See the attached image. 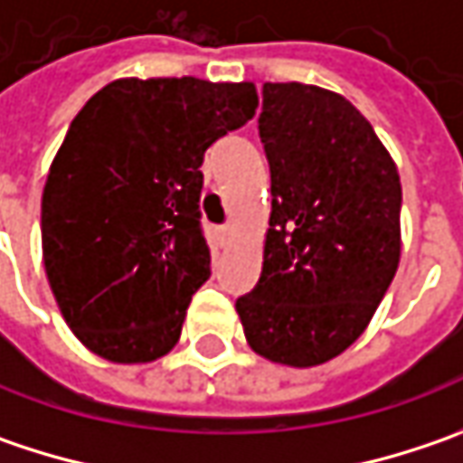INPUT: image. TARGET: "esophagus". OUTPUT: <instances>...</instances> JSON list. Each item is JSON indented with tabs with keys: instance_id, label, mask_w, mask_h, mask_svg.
<instances>
[{
	"instance_id": "esophagus-1",
	"label": "esophagus",
	"mask_w": 463,
	"mask_h": 463,
	"mask_svg": "<svg viewBox=\"0 0 463 463\" xmlns=\"http://www.w3.org/2000/svg\"><path fill=\"white\" fill-rule=\"evenodd\" d=\"M214 241H217V246H228V243H231V228H228V225L217 228V231H214Z\"/></svg>"
}]
</instances>
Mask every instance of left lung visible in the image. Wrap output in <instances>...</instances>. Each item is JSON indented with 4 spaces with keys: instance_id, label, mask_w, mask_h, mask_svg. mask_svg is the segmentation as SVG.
<instances>
[{
    "instance_id": "1",
    "label": "left lung",
    "mask_w": 463,
    "mask_h": 463,
    "mask_svg": "<svg viewBox=\"0 0 463 463\" xmlns=\"http://www.w3.org/2000/svg\"><path fill=\"white\" fill-rule=\"evenodd\" d=\"M271 214L256 288L235 300L253 352L311 368L365 332L399 267L402 184L368 118L336 92L264 82Z\"/></svg>"
}]
</instances>
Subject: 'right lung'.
<instances>
[{"instance_id":"right-lung-1","label":"right lung","mask_w":463,"mask_h":463,"mask_svg":"<svg viewBox=\"0 0 463 463\" xmlns=\"http://www.w3.org/2000/svg\"><path fill=\"white\" fill-rule=\"evenodd\" d=\"M256 106L251 82L131 77L74 116L46 178L41 238L53 298L88 350L150 363L175 347L212 274L199 168Z\"/></svg>"}]
</instances>
